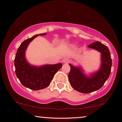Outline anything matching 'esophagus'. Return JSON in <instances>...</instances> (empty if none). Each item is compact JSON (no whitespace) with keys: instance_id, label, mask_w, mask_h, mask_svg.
Returning a JSON list of instances; mask_svg holds the SVG:
<instances>
[{"instance_id":"esophagus-1","label":"esophagus","mask_w":122,"mask_h":122,"mask_svg":"<svg viewBox=\"0 0 122 122\" xmlns=\"http://www.w3.org/2000/svg\"><path fill=\"white\" fill-rule=\"evenodd\" d=\"M70 61V59H69V58H64V59L63 60V62L64 63H66H66H68Z\"/></svg>"}]
</instances>
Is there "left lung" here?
<instances>
[{"mask_svg": "<svg viewBox=\"0 0 122 122\" xmlns=\"http://www.w3.org/2000/svg\"><path fill=\"white\" fill-rule=\"evenodd\" d=\"M88 46L101 53V64L99 69L88 76L81 66L69 64L71 71L68 75L71 86L76 91L85 94L97 91L104 85L111 74L112 64L111 53L107 46L99 41H96Z\"/></svg>", "mask_w": 122, "mask_h": 122, "instance_id": "1", "label": "left lung"}]
</instances>
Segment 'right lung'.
<instances>
[{
	"label": "right lung",
	"instance_id": "1",
	"mask_svg": "<svg viewBox=\"0 0 122 122\" xmlns=\"http://www.w3.org/2000/svg\"><path fill=\"white\" fill-rule=\"evenodd\" d=\"M46 34L35 35L24 41L18 48L15 58L16 76L22 85L33 91L44 89L49 86L55 74L63 66L61 63H58L36 66L30 64L26 59L25 51L29 43L39 35L46 36Z\"/></svg>",
	"mask_w": 122,
	"mask_h": 122
}]
</instances>
